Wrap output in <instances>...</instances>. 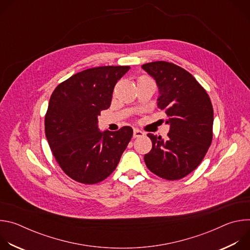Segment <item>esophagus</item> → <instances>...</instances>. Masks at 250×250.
<instances>
[{"mask_svg": "<svg viewBox=\"0 0 250 250\" xmlns=\"http://www.w3.org/2000/svg\"><path fill=\"white\" fill-rule=\"evenodd\" d=\"M144 134H145L144 132H142L139 129H137V128L133 129V137H140V136H142Z\"/></svg>", "mask_w": 250, "mask_h": 250, "instance_id": "34e87169", "label": "esophagus"}]
</instances>
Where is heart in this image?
<instances>
[{
    "instance_id": "b5f03b06",
    "label": "heart",
    "mask_w": 250,
    "mask_h": 250,
    "mask_svg": "<svg viewBox=\"0 0 250 250\" xmlns=\"http://www.w3.org/2000/svg\"><path fill=\"white\" fill-rule=\"evenodd\" d=\"M144 79H149V78H147V77H146V76H142V77H140L138 80H144Z\"/></svg>"
}]
</instances>
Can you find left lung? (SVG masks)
<instances>
[{
	"label": "left lung",
	"instance_id": "1",
	"mask_svg": "<svg viewBox=\"0 0 250 250\" xmlns=\"http://www.w3.org/2000/svg\"><path fill=\"white\" fill-rule=\"evenodd\" d=\"M159 89L158 108L170 125L166 138L148 133L151 150L145 155L147 168L166 180H179L204 159L212 139L213 110L206 90L188 71L174 63L142 65Z\"/></svg>",
	"mask_w": 250,
	"mask_h": 250
}]
</instances>
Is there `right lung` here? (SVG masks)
<instances>
[{"label": "right lung", "instance_id": "add662e5", "mask_svg": "<svg viewBox=\"0 0 250 250\" xmlns=\"http://www.w3.org/2000/svg\"><path fill=\"white\" fill-rule=\"evenodd\" d=\"M129 66L86 69L60 83L53 91L44 120L45 135L64 173L82 184L109 177L132 136L130 126L100 131L98 116L110 108L118 80Z\"/></svg>", "mask_w": 250, "mask_h": 250}]
</instances>
